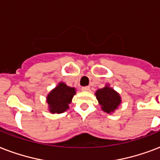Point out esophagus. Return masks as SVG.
Instances as JSON below:
<instances>
[{
    "label": "esophagus",
    "instance_id": "34e87169",
    "mask_svg": "<svg viewBox=\"0 0 160 160\" xmlns=\"http://www.w3.org/2000/svg\"><path fill=\"white\" fill-rule=\"evenodd\" d=\"M81 89H82L83 91H89V86H84L81 88Z\"/></svg>",
    "mask_w": 160,
    "mask_h": 160
}]
</instances>
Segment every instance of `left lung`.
Wrapping results in <instances>:
<instances>
[{"label": "left lung", "mask_w": 160, "mask_h": 160, "mask_svg": "<svg viewBox=\"0 0 160 160\" xmlns=\"http://www.w3.org/2000/svg\"><path fill=\"white\" fill-rule=\"evenodd\" d=\"M95 95L99 104L101 105L102 109L108 113L117 109L121 102L119 94L108 86L98 89L96 91Z\"/></svg>", "instance_id": "1"}]
</instances>
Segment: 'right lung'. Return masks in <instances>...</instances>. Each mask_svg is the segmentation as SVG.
I'll return each instance as SVG.
<instances>
[{
  "label": "right lung",
  "mask_w": 160,
  "mask_h": 160,
  "mask_svg": "<svg viewBox=\"0 0 160 160\" xmlns=\"http://www.w3.org/2000/svg\"><path fill=\"white\" fill-rule=\"evenodd\" d=\"M75 94V88L67 86L64 83H60L55 89L51 91L47 98L51 112L62 113L68 109L69 103L71 102V99Z\"/></svg>",
  "instance_id": "right-lung-1"
}]
</instances>
